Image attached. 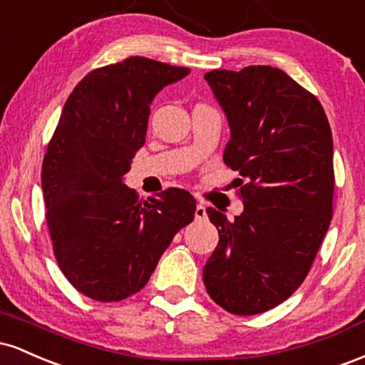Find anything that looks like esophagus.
Returning <instances> with one entry per match:
<instances>
[{"label": "esophagus", "mask_w": 365, "mask_h": 365, "mask_svg": "<svg viewBox=\"0 0 365 365\" xmlns=\"http://www.w3.org/2000/svg\"><path fill=\"white\" fill-rule=\"evenodd\" d=\"M207 217V212H206V206H202V204H197L195 206V220H206Z\"/></svg>", "instance_id": "esophagus-1"}]
</instances>
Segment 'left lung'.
Returning a JSON list of instances; mask_svg holds the SVG:
<instances>
[{
    "instance_id": "left-lung-1",
    "label": "left lung",
    "mask_w": 365,
    "mask_h": 365,
    "mask_svg": "<svg viewBox=\"0 0 365 365\" xmlns=\"http://www.w3.org/2000/svg\"><path fill=\"white\" fill-rule=\"evenodd\" d=\"M230 127L223 159L247 180L242 215L207 209L220 242L202 276L225 311L254 316L287 300L333 216V137L321 103L267 65L204 75Z\"/></svg>"
}]
</instances>
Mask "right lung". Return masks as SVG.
Instances as JSON below:
<instances>
[{"instance_id":"add662e5","label":"right lung","mask_w":365,"mask_h":365,"mask_svg":"<svg viewBox=\"0 0 365 365\" xmlns=\"http://www.w3.org/2000/svg\"><path fill=\"white\" fill-rule=\"evenodd\" d=\"M183 66L132 56L78 82L43 163L46 221L61 273L99 302H118L149 282L163 252L195 216L182 188L139 200L125 185L145 142L150 104Z\"/></svg>"}]
</instances>
